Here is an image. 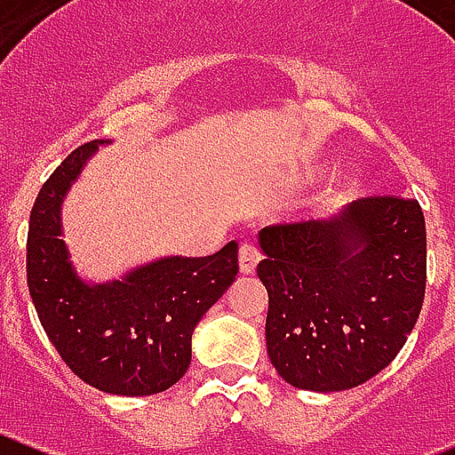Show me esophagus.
<instances>
[{"label": "esophagus", "mask_w": 455, "mask_h": 455, "mask_svg": "<svg viewBox=\"0 0 455 455\" xmlns=\"http://www.w3.org/2000/svg\"><path fill=\"white\" fill-rule=\"evenodd\" d=\"M258 260H260V253H258V249L253 247V244H243L240 247V253H237V263H240V272L243 274H253L256 272V265Z\"/></svg>", "instance_id": "esophagus-1"}]
</instances>
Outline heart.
Wrapping results in <instances>:
<instances>
[{
    "label": "heart",
    "mask_w": 455,
    "mask_h": 455,
    "mask_svg": "<svg viewBox=\"0 0 455 455\" xmlns=\"http://www.w3.org/2000/svg\"><path fill=\"white\" fill-rule=\"evenodd\" d=\"M322 172H324L322 165L310 167V177H319ZM355 188H358V181H355L354 177H349V174H339V177H335L333 181L326 186V190L322 192V199H326V202H339V199L351 197L355 192Z\"/></svg>",
    "instance_id": "1"
}]
</instances>
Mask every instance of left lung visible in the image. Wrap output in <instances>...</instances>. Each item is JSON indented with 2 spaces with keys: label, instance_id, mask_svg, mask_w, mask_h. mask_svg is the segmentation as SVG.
<instances>
[{
  "label": "left lung",
  "instance_id": "8db88e82",
  "mask_svg": "<svg viewBox=\"0 0 455 455\" xmlns=\"http://www.w3.org/2000/svg\"><path fill=\"white\" fill-rule=\"evenodd\" d=\"M258 247L267 354L285 383L349 390L406 345L427 288L417 199L365 197L331 218L260 228Z\"/></svg>",
  "mask_w": 455,
  "mask_h": 455
}]
</instances>
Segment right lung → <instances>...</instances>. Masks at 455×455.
Listing matches in <instances>:
<instances>
[{"label":"right lung","mask_w":455,"mask_h":455,"mask_svg":"<svg viewBox=\"0 0 455 455\" xmlns=\"http://www.w3.org/2000/svg\"><path fill=\"white\" fill-rule=\"evenodd\" d=\"M104 140L65 158L38 192L27 237V283L65 365L108 395L167 390L190 367L192 333L237 274V243L202 258L161 256L108 281L76 272L63 204Z\"/></svg>","instance_id":"obj_1"}]
</instances>
